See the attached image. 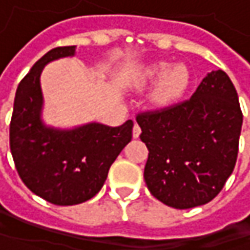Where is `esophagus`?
Instances as JSON below:
<instances>
[{
    "label": "esophagus",
    "mask_w": 250,
    "mask_h": 250,
    "mask_svg": "<svg viewBox=\"0 0 250 250\" xmlns=\"http://www.w3.org/2000/svg\"><path fill=\"white\" fill-rule=\"evenodd\" d=\"M139 135H140V126L138 125V124H135V125H133V129H132V136L136 139V138H139Z\"/></svg>",
    "instance_id": "esophagus-1"
}]
</instances>
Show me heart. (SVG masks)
<instances>
[{"label":"heart","instance_id":"b5f03b06","mask_svg":"<svg viewBox=\"0 0 250 250\" xmlns=\"http://www.w3.org/2000/svg\"><path fill=\"white\" fill-rule=\"evenodd\" d=\"M139 87H150L156 83L151 103L157 108H168L182 100L190 86V72L187 65L157 61L145 66L139 75Z\"/></svg>","mask_w":250,"mask_h":250}]
</instances>
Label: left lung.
I'll list each match as a JSON object with an SVG mask.
<instances>
[{
  "label": "left lung",
  "mask_w": 250,
  "mask_h": 250,
  "mask_svg": "<svg viewBox=\"0 0 250 250\" xmlns=\"http://www.w3.org/2000/svg\"><path fill=\"white\" fill-rule=\"evenodd\" d=\"M242 120L235 87L221 69L207 73L189 100L138 114L150 193L174 208L213 200L235 167Z\"/></svg>",
  "instance_id": "1"
}]
</instances>
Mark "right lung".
<instances>
[{
  "instance_id": "add662e5",
  "label": "right lung",
  "mask_w": 250,
  "mask_h": 250,
  "mask_svg": "<svg viewBox=\"0 0 250 250\" xmlns=\"http://www.w3.org/2000/svg\"><path fill=\"white\" fill-rule=\"evenodd\" d=\"M72 55L75 45L57 47L34 63L16 89L9 125V146L21 179L37 196L58 206L79 205L100 192L133 128L130 120L115 128L90 122L57 129L44 124L42 71L54 60Z\"/></svg>"
}]
</instances>
